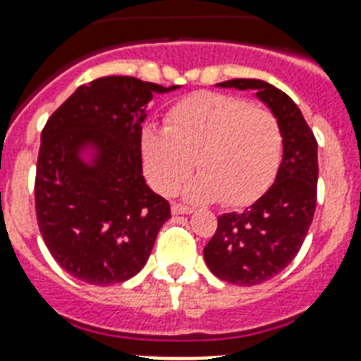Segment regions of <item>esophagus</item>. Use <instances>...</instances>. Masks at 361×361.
<instances>
[{
  "instance_id": "1",
  "label": "esophagus",
  "mask_w": 361,
  "mask_h": 361,
  "mask_svg": "<svg viewBox=\"0 0 361 361\" xmlns=\"http://www.w3.org/2000/svg\"><path fill=\"white\" fill-rule=\"evenodd\" d=\"M172 212L173 214H189V212H193V209H191V207H185V204H181V203H173Z\"/></svg>"
}]
</instances>
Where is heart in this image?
<instances>
[{
    "label": "heart",
    "mask_w": 361,
    "mask_h": 361,
    "mask_svg": "<svg viewBox=\"0 0 361 361\" xmlns=\"http://www.w3.org/2000/svg\"><path fill=\"white\" fill-rule=\"evenodd\" d=\"M282 129L265 108L220 92H195L166 114V127H145L142 158L152 188L172 195L188 185L191 199L245 204L257 199L282 160Z\"/></svg>",
    "instance_id": "b5f03b06"
}]
</instances>
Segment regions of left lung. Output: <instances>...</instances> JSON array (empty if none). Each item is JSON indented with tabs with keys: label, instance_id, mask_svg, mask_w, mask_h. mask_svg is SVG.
Wrapping results in <instances>:
<instances>
[{
	"label": "left lung",
	"instance_id": "8db88e82",
	"mask_svg": "<svg viewBox=\"0 0 361 361\" xmlns=\"http://www.w3.org/2000/svg\"><path fill=\"white\" fill-rule=\"evenodd\" d=\"M219 87L255 90L282 129L284 152L274 183L250 209L219 216L203 251L214 276L255 286L294 261L310 230L317 204V141L294 100L276 87L259 79H232Z\"/></svg>",
	"mask_w": 361,
	"mask_h": 361
}]
</instances>
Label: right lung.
Returning <instances> with one entry per match:
<instances>
[{"mask_svg": "<svg viewBox=\"0 0 361 361\" xmlns=\"http://www.w3.org/2000/svg\"><path fill=\"white\" fill-rule=\"evenodd\" d=\"M160 87L135 77L81 85L46 121L36 162L38 228L51 257L71 276L108 286L131 279L149 259L170 204L142 176L147 104ZM85 148L97 154L90 165Z\"/></svg>", "mask_w": 361, "mask_h": 361, "instance_id": "obj_1", "label": "right lung"}]
</instances>
